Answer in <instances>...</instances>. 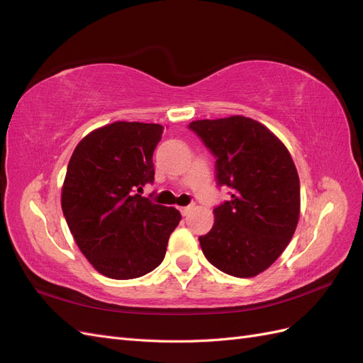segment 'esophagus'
I'll use <instances>...</instances> for the list:
<instances>
[{"instance_id":"obj_1","label":"esophagus","mask_w":363,"mask_h":363,"mask_svg":"<svg viewBox=\"0 0 363 363\" xmlns=\"http://www.w3.org/2000/svg\"><path fill=\"white\" fill-rule=\"evenodd\" d=\"M192 208H194V204H189V206H183V207H180L179 211H180V213H182L183 216H188V215L191 213Z\"/></svg>"}]
</instances>
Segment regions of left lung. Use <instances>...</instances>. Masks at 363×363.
<instances>
[{"label":"left lung","mask_w":363,"mask_h":363,"mask_svg":"<svg viewBox=\"0 0 363 363\" xmlns=\"http://www.w3.org/2000/svg\"><path fill=\"white\" fill-rule=\"evenodd\" d=\"M189 130L215 156L216 183L230 200L213 208L200 236L206 259L228 276L248 279L269 268L291 242L300 216V179L279 138L245 116L194 121Z\"/></svg>","instance_id":"left-lung-1"}]
</instances>
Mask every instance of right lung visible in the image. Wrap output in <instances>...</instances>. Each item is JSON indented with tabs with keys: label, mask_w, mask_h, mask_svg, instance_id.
I'll list each match as a JSON object with an SVG mask.
<instances>
[{
	"label": "right lung",
	"mask_w": 363,
	"mask_h": 363,
	"mask_svg": "<svg viewBox=\"0 0 363 363\" xmlns=\"http://www.w3.org/2000/svg\"><path fill=\"white\" fill-rule=\"evenodd\" d=\"M160 124H108L75 147L62 188V211L92 267L115 280L157 268L182 215L139 192L155 182L152 152Z\"/></svg>",
	"instance_id": "1"
}]
</instances>
